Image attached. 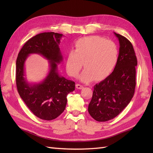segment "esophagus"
Here are the masks:
<instances>
[{
  "instance_id": "1",
  "label": "esophagus",
  "mask_w": 153,
  "mask_h": 153,
  "mask_svg": "<svg viewBox=\"0 0 153 153\" xmlns=\"http://www.w3.org/2000/svg\"><path fill=\"white\" fill-rule=\"evenodd\" d=\"M76 88L78 89H82L83 87V85H80V84H79V83H77L76 85Z\"/></svg>"
}]
</instances>
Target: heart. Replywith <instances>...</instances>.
Segmentation results:
<instances>
[{
	"instance_id": "obj_1",
	"label": "heart",
	"mask_w": 153,
	"mask_h": 153,
	"mask_svg": "<svg viewBox=\"0 0 153 153\" xmlns=\"http://www.w3.org/2000/svg\"><path fill=\"white\" fill-rule=\"evenodd\" d=\"M118 48L112 41L93 35L79 39L75 44L74 51L68 53L66 68L71 77H76L84 68L79 79L89 82L95 78L102 80L112 73L118 62Z\"/></svg>"
}]
</instances>
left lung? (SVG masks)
I'll list each match as a JSON object with an SVG mask.
<instances>
[{
    "mask_svg": "<svg viewBox=\"0 0 153 153\" xmlns=\"http://www.w3.org/2000/svg\"><path fill=\"white\" fill-rule=\"evenodd\" d=\"M120 43L118 62L109 76L94 86L88 112L98 122H106L118 116L134 95L137 57L128 39L114 33Z\"/></svg>",
    "mask_w": 153,
    "mask_h": 153,
    "instance_id": "8db88e82",
    "label": "left lung"
}]
</instances>
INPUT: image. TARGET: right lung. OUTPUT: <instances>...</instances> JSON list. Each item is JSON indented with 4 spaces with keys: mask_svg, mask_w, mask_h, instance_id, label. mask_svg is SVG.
<instances>
[{
    "mask_svg": "<svg viewBox=\"0 0 153 153\" xmlns=\"http://www.w3.org/2000/svg\"><path fill=\"white\" fill-rule=\"evenodd\" d=\"M62 34L45 32L29 39L16 60V82L19 96L35 116L45 120L56 118L65 110L68 94L75 90V82L60 76L57 64L62 60L59 44ZM39 53L50 64V73L39 84H30L24 77V64L29 54Z\"/></svg>",
    "mask_w": 153,
    "mask_h": 153,
    "instance_id": "obj_1",
    "label": "right lung"
}]
</instances>
